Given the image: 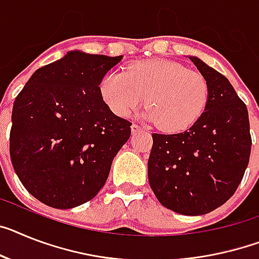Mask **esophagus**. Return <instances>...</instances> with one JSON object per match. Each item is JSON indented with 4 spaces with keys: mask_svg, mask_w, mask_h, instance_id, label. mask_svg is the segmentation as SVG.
<instances>
[{
    "mask_svg": "<svg viewBox=\"0 0 259 259\" xmlns=\"http://www.w3.org/2000/svg\"><path fill=\"white\" fill-rule=\"evenodd\" d=\"M140 132H142V127H141L140 125H137V123H133V125H132V133L137 134L140 133Z\"/></svg>",
    "mask_w": 259,
    "mask_h": 259,
    "instance_id": "obj_1",
    "label": "esophagus"
}]
</instances>
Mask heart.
Segmentation results:
<instances>
[{
	"label": "heart",
	"mask_w": 259,
	"mask_h": 259,
	"mask_svg": "<svg viewBox=\"0 0 259 259\" xmlns=\"http://www.w3.org/2000/svg\"><path fill=\"white\" fill-rule=\"evenodd\" d=\"M104 103L118 117H129L145 101V117L168 133H179L205 110L209 89L203 76L177 62H134L123 72L109 71L100 81Z\"/></svg>",
	"instance_id": "b5f03b06"
}]
</instances>
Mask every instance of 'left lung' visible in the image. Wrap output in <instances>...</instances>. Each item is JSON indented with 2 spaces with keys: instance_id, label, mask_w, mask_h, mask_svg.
<instances>
[{
  "instance_id": "left-lung-1",
  "label": "left lung",
  "mask_w": 259,
  "mask_h": 259,
  "mask_svg": "<svg viewBox=\"0 0 259 259\" xmlns=\"http://www.w3.org/2000/svg\"><path fill=\"white\" fill-rule=\"evenodd\" d=\"M209 89L205 110L183 133L153 134L147 175L159 203L186 216L209 213L236 192L250 156L246 105L229 80L188 56Z\"/></svg>"
}]
</instances>
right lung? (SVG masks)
Here are the masks:
<instances>
[{
	"label": "right lung",
	"mask_w": 259,
	"mask_h": 259,
	"mask_svg": "<svg viewBox=\"0 0 259 259\" xmlns=\"http://www.w3.org/2000/svg\"><path fill=\"white\" fill-rule=\"evenodd\" d=\"M122 60L68 51L32 73L13 105L10 158L25 188L46 205L69 209L105 184L132 123L100 95V81Z\"/></svg>",
	"instance_id": "1"
}]
</instances>
